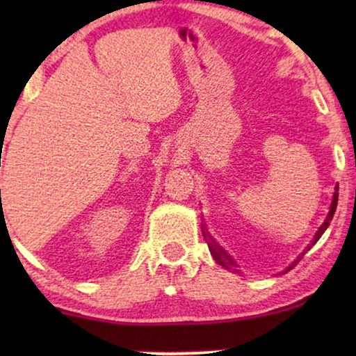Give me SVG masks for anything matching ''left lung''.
<instances>
[{
  "instance_id": "8db88e82",
  "label": "left lung",
  "mask_w": 356,
  "mask_h": 356,
  "mask_svg": "<svg viewBox=\"0 0 356 356\" xmlns=\"http://www.w3.org/2000/svg\"><path fill=\"white\" fill-rule=\"evenodd\" d=\"M339 184L337 186H335V193H334V196H332V202H330V207H329V212H327V216H325V218H324V222L321 223V227L318 228V230H316V233H314V238L313 240L309 241V245L305 248L303 251L300 252L298 256H296V259H293L290 262L289 266L285 267L284 270H282V274H285V272H289V270H291L293 269V267L298 264L300 262V259L301 257H303L306 252H308L311 248H313L316 243H318V240L321 236H323V233L327 230V227H329V223H330V220H332V217H334V213H335V209H337V199H339ZM202 235H204V238H206V241H207V245H209V251H211V254L213 256V259H216V262L217 264H220L222 267H225V269H228V270H233V272H238V269H236V262H235V259H233V257L228 254V252L223 250V248L220 246V245H217V241L213 240V238L211 236V233L207 232V228H206V225H202Z\"/></svg>"
}]
</instances>
